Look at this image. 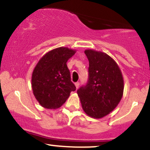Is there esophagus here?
Listing matches in <instances>:
<instances>
[{
    "label": "esophagus",
    "mask_w": 150,
    "mask_h": 150,
    "mask_svg": "<svg viewBox=\"0 0 150 150\" xmlns=\"http://www.w3.org/2000/svg\"><path fill=\"white\" fill-rule=\"evenodd\" d=\"M75 87H76V88L78 89L79 88V86H80V83H79V82H77V83H75Z\"/></svg>",
    "instance_id": "34e87169"
}]
</instances>
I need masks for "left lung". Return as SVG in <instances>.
Instances as JSON below:
<instances>
[{
	"label": "left lung",
	"mask_w": 150,
	"mask_h": 150,
	"mask_svg": "<svg viewBox=\"0 0 150 150\" xmlns=\"http://www.w3.org/2000/svg\"><path fill=\"white\" fill-rule=\"evenodd\" d=\"M89 60L88 80L77 93L88 116L99 119L110 114L122 98L124 80L120 69L108 54L85 50Z\"/></svg>",
	"instance_id": "8db88e82"
}]
</instances>
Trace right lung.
Returning <instances> with one entry per match:
<instances>
[{
  "label": "right lung",
  "mask_w": 150,
  "mask_h": 150,
  "mask_svg": "<svg viewBox=\"0 0 150 150\" xmlns=\"http://www.w3.org/2000/svg\"><path fill=\"white\" fill-rule=\"evenodd\" d=\"M75 53V50L68 47H57L44 55L34 68L32 75L33 92L43 108H60L70 93L76 90L67 66V60Z\"/></svg>",
  "instance_id": "add662e5"
}]
</instances>
